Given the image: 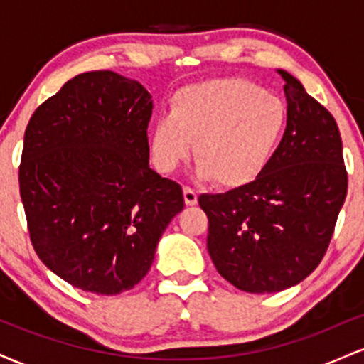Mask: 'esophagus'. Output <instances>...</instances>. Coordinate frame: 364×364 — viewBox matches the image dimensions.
I'll return each instance as SVG.
<instances>
[{
  "mask_svg": "<svg viewBox=\"0 0 364 364\" xmlns=\"http://www.w3.org/2000/svg\"><path fill=\"white\" fill-rule=\"evenodd\" d=\"M183 196H185V203L186 205H195L196 200H198V195H196V191L193 190V188L190 186H183Z\"/></svg>",
  "mask_w": 364,
  "mask_h": 364,
  "instance_id": "esophagus-1",
  "label": "esophagus"
}]
</instances>
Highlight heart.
<instances>
[{"label": "heart", "mask_w": 364, "mask_h": 364, "mask_svg": "<svg viewBox=\"0 0 364 364\" xmlns=\"http://www.w3.org/2000/svg\"><path fill=\"white\" fill-rule=\"evenodd\" d=\"M286 121L281 99L252 82L223 78L193 83L173 95L171 114L154 121L150 157L161 173H173L195 141L200 176L225 188L246 186L274 159Z\"/></svg>", "instance_id": "b5f03b06"}]
</instances>
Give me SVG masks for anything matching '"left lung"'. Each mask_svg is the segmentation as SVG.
I'll list each match as a JSON object with an SVG mask.
<instances>
[{
  "instance_id": "left-lung-1",
  "label": "left lung",
  "mask_w": 364,
  "mask_h": 364,
  "mask_svg": "<svg viewBox=\"0 0 364 364\" xmlns=\"http://www.w3.org/2000/svg\"><path fill=\"white\" fill-rule=\"evenodd\" d=\"M279 73L287 127L270 164L250 185L198 196L217 272L257 294L287 289L318 267L348 193L336 119L298 78Z\"/></svg>"
}]
</instances>
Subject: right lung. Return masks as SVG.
I'll use <instances>...</instances> for the list:
<instances>
[{"label": "right lung", "instance_id": "right-lung-1", "mask_svg": "<svg viewBox=\"0 0 364 364\" xmlns=\"http://www.w3.org/2000/svg\"><path fill=\"white\" fill-rule=\"evenodd\" d=\"M152 99L97 70L37 107L18 168L28 235L58 277L94 294L127 292L149 272L183 190L149 166Z\"/></svg>", "mask_w": 364, "mask_h": 364}]
</instances>
